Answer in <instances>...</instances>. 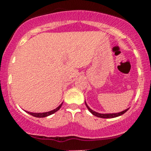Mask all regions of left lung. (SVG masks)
<instances>
[{"label": "left lung", "instance_id": "1", "mask_svg": "<svg viewBox=\"0 0 151 151\" xmlns=\"http://www.w3.org/2000/svg\"><path fill=\"white\" fill-rule=\"evenodd\" d=\"M85 105H86L87 108L88 109V110L90 111V112H91V113L93 114V115H95V116L96 117H99V118H116V117H118L120 116V115H122L123 114H124L125 112H126V111L129 109V108L126 109H125V110L122 111V112H118V113H108V114H101V113H99V112H95V111L92 110V109H91V108L89 107V106H88V104H86V102L85 101Z\"/></svg>", "mask_w": 151, "mask_h": 151}]
</instances>
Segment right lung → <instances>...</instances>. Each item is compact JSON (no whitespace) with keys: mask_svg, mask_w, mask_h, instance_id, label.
I'll list each match as a JSON object with an SVG mask.
<instances>
[{"mask_svg":"<svg viewBox=\"0 0 151 151\" xmlns=\"http://www.w3.org/2000/svg\"><path fill=\"white\" fill-rule=\"evenodd\" d=\"M62 104H63V103H62L61 104L59 105L57 108H55V109H53V110L50 111V112H42V113H35V112H28V113L30 114V115H33V117H36V118H45V117L49 116V115H52V114L55 113V112H57L58 110H59V109H60V108L61 107Z\"/></svg>","mask_w":151,"mask_h":151,"instance_id":"obj_1","label":"right lung"}]
</instances>
